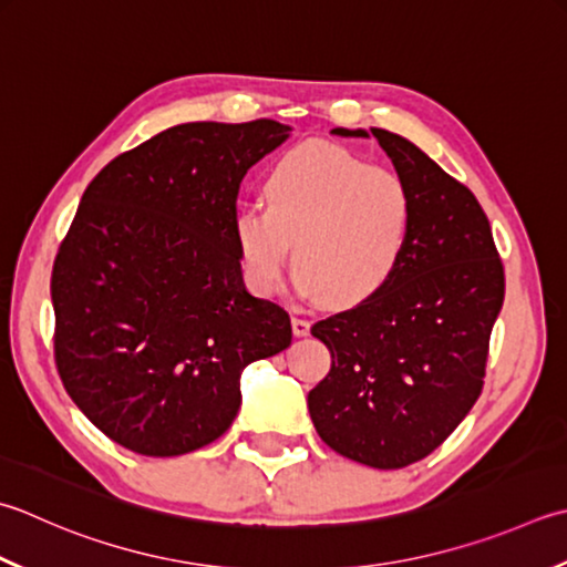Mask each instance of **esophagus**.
<instances>
[{
    "mask_svg": "<svg viewBox=\"0 0 567 567\" xmlns=\"http://www.w3.org/2000/svg\"><path fill=\"white\" fill-rule=\"evenodd\" d=\"M309 319H305V317H292V331L297 337H307L309 334Z\"/></svg>",
    "mask_w": 567,
    "mask_h": 567,
    "instance_id": "34e87169",
    "label": "esophagus"
}]
</instances>
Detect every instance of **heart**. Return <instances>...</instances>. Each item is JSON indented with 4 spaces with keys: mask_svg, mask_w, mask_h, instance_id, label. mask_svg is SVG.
I'll list each match as a JSON object with an SVG mask.
<instances>
[{
    "mask_svg": "<svg viewBox=\"0 0 567 567\" xmlns=\"http://www.w3.org/2000/svg\"><path fill=\"white\" fill-rule=\"evenodd\" d=\"M262 194L268 208H243L233 226L258 292L280 287L292 246L297 287L329 307L369 302L401 270L415 204L395 172L312 142L270 166Z\"/></svg>",
    "mask_w": 567,
    "mask_h": 567,
    "instance_id": "obj_1",
    "label": "heart"
}]
</instances>
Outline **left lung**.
<instances>
[{
	"label": "left lung",
	"mask_w": 567,
	"mask_h": 567,
	"mask_svg": "<svg viewBox=\"0 0 567 567\" xmlns=\"http://www.w3.org/2000/svg\"><path fill=\"white\" fill-rule=\"evenodd\" d=\"M371 135L413 194V236L381 295L312 327L331 369L307 405L319 437L341 457L401 470L440 447L480 398L504 265L467 186L410 140L379 127Z\"/></svg>",
	"instance_id": "left-lung-1"
}]
</instances>
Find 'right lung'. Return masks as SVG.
I'll list each match as a JSON object with an SVG mask.
<instances>
[{
	"mask_svg": "<svg viewBox=\"0 0 567 567\" xmlns=\"http://www.w3.org/2000/svg\"><path fill=\"white\" fill-rule=\"evenodd\" d=\"M275 120L186 122L87 184L55 255L53 351L65 393L144 457L218 440L248 363L290 347V315L246 290L243 176L290 137Z\"/></svg>",
	"mask_w": 567,
	"mask_h": 567,
	"instance_id": "1",
	"label": "right lung"
}]
</instances>
